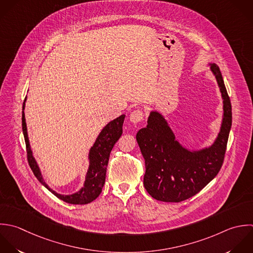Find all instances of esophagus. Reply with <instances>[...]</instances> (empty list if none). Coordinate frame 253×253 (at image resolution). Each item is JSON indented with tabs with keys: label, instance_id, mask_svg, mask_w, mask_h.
<instances>
[{
	"label": "esophagus",
	"instance_id": "34e87169",
	"mask_svg": "<svg viewBox=\"0 0 253 253\" xmlns=\"http://www.w3.org/2000/svg\"><path fill=\"white\" fill-rule=\"evenodd\" d=\"M143 118H144V113L140 109L134 110L130 113V121L134 124H137V123L141 122L143 120Z\"/></svg>",
	"mask_w": 253,
	"mask_h": 253
}]
</instances>
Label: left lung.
Returning <instances> with one entry per match:
<instances>
[{
  "label": "left lung",
  "mask_w": 253,
  "mask_h": 253,
  "mask_svg": "<svg viewBox=\"0 0 253 253\" xmlns=\"http://www.w3.org/2000/svg\"><path fill=\"white\" fill-rule=\"evenodd\" d=\"M209 65L222 93L224 110L220 132L210 147L194 151L184 148L158 111H151L147 127L136 135L146 164L144 186L159 201L181 202L194 196L223 166L232 127V104L219 67Z\"/></svg>",
  "instance_id": "1"
}]
</instances>
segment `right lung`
I'll return each instance as SVG.
<instances>
[{"label":"right lung","instance_id":"1","mask_svg":"<svg viewBox=\"0 0 253 253\" xmlns=\"http://www.w3.org/2000/svg\"><path fill=\"white\" fill-rule=\"evenodd\" d=\"M25 100L23 101L22 105V132L24 136V141L26 145V152H27V160L30 169H32L36 178L40 181L42 185H44L51 193H53L56 197L63 200L69 204L75 205H84L92 202L95 200L102 191L103 185L105 183V175H106V169L108 165V160L110 156V152L114 147L115 143L122 135V126L124 122L125 115L122 114L121 116L117 117L116 119L110 121L99 133L97 136L93 146L90 148L88 153V160L89 166L86 171L85 179L84 186L76 193L70 195H62L54 190H52L46 182L43 180L40 169L32 155V151L30 148L28 136H27V128L25 123V116H24V107H25Z\"/></svg>","mask_w":253,"mask_h":253}]
</instances>
